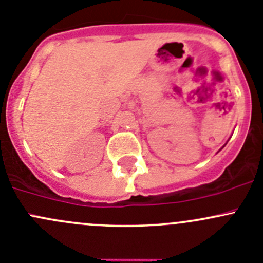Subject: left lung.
Segmentation results:
<instances>
[{"label": "left lung", "instance_id": "8db88e82", "mask_svg": "<svg viewBox=\"0 0 263 263\" xmlns=\"http://www.w3.org/2000/svg\"><path fill=\"white\" fill-rule=\"evenodd\" d=\"M226 144H227V143H226ZM224 147H226V145H224ZM224 147H223V148H224ZM223 148H221V149H223Z\"/></svg>", "mask_w": 263, "mask_h": 263}]
</instances>
